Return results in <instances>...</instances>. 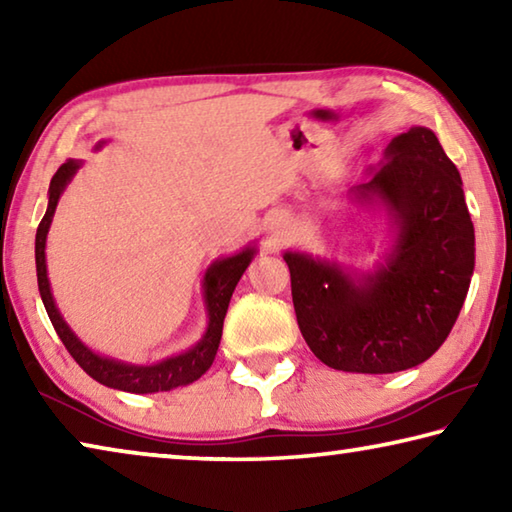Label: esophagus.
<instances>
[{
	"label": "esophagus",
	"instance_id": "1",
	"mask_svg": "<svg viewBox=\"0 0 512 512\" xmlns=\"http://www.w3.org/2000/svg\"><path fill=\"white\" fill-rule=\"evenodd\" d=\"M277 228H282V225H280V221H277V223H275V230H277Z\"/></svg>",
	"mask_w": 512,
	"mask_h": 512
}]
</instances>
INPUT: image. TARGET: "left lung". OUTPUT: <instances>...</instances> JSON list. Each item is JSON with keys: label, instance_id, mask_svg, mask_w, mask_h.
<instances>
[{"label": "left lung", "instance_id": "left-lung-1", "mask_svg": "<svg viewBox=\"0 0 512 512\" xmlns=\"http://www.w3.org/2000/svg\"><path fill=\"white\" fill-rule=\"evenodd\" d=\"M357 194L386 207L395 244L366 275L284 253L298 327L334 370H409L445 343L470 289L474 225L461 173L433 131L413 126L393 137L384 167Z\"/></svg>", "mask_w": 512, "mask_h": 512}]
</instances>
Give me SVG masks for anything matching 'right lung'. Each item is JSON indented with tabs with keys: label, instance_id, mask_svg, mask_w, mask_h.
<instances>
[{
	"label": "right lung",
	"instance_id": "right-lung-1",
	"mask_svg": "<svg viewBox=\"0 0 512 512\" xmlns=\"http://www.w3.org/2000/svg\"><path fill=\"white\" fill-rule=\"evenodd\" d=\"M101 146V144H99ZM81 162L79 160H67L60 164V169L54 173L49 185V205L47 212L42 216L36 232V271H38V289L40 298L45 302V309L49 314L51 325H54L56 334L60 341L72 354L74 361L88 372L92 379H97L99 384L117 388V391L126 393H158V391H171V388L187 386L196 381L205 370L212 366L216 357V350H219L221 334H223V318L225 311H228L232 291H235L237 282L241 275L253 262L255 248H244L241 253L232 257L216 259V262L207 268L203 277V298H205V309H207V329L203 339L198 341L192 350H187L178 357H169L160 363H153V366H133V363H124L110 357H101V354L92 352L88 345H85L79 336H76L69 325L60 316V311L51 296L49 277H47V259H45V246H47V232L51 219H54L56 205L60 194L65 192L69 180L74 178V173L79 171Z\"/></svg>",
	"mask_w": 512,
	"mask_h": 512
}]
</instances>
